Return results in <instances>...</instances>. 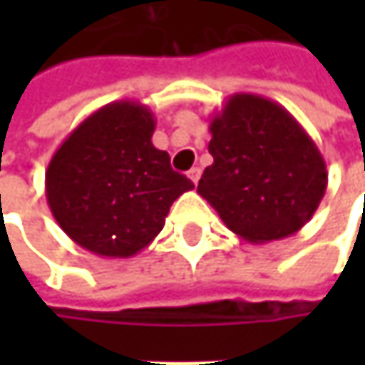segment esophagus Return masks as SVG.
Here are the masks:
<instances>
[{
  "mask_svg": "<svg viewBox=\"0 0 365 365\" xmlns=\"http://www.w3.org/2000/svg\"><path fill=\"white\" fill-rule=\"evenodd\" d=\"M187 175H189L190 180H192V182L197 185V182H199V178H201V168H197V166H195V168H190Z\"/></svg>",
  "mask_w": 365,
  "mask_h": 365,
  "instance_id": "esophagus-1",
  "label": "esophagus"
}]
</instances>
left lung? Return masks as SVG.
<instances>
[{"label": "left lung", "instance_id": "1", "mask_svg": "<svg viewBox=\"0 0 365 365\" xmlns=\"http://www.w3.org/2000/svg\"><path fill=\"white\" fill-rule=\"evenodd\" d=\"M213 164L197 192L235 235L268 244L297 233L327 189V166L287 109L262 95L235 93L209 123Z\"/></svg>", "mask_w": 365, "mask_h": 365}]
</instances>
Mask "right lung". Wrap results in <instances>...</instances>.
<instances>
[{
  "instance_id": "right-lung-1",
  "label": "right lung",
  "mask_w": 365,
  "mask_h": 365,
  "mask_svg": "<svg viewBox=\"0 0 365 365\" xmlns=\"http://www.w3.org/2000/svg\"><path fill=\"white\" fill-rule=\"evenodd\" d=\"M154 128V113L140 101H113L81 121L50 160V211L95 256L142 252L162 232L170 205L195 189L152 144Z\"/></svg>"
}]
</instances>
